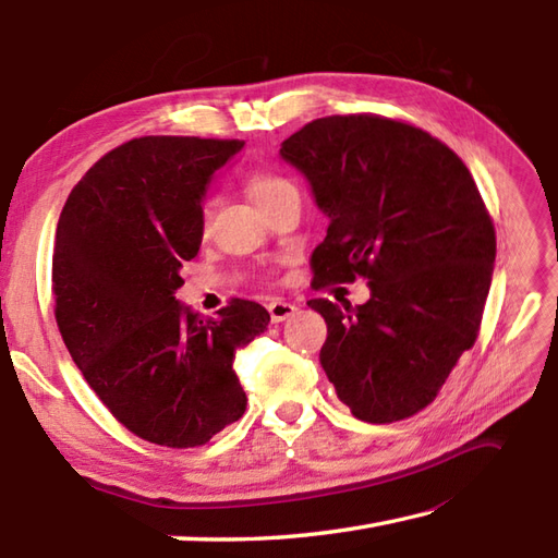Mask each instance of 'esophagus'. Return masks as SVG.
<instances>
[{"label": "esophagus", "instance_id": "1", "mask_svg": "<svg viewBox=\"0 0 558 558\" xmlns=\"http://www.w3.org/2000/svg\"><path fill=\"white\" fill-rule=\"evenodd\" d=\"M294 312H298V307H294L292 302H286V300H272V302L268 304V314H270V322H272V324L286 322L288 316H292Z\"/></svg>", "mask_w": 558, "mask_h": 558}]
</instances>
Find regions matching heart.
<instances>
[{
    "label": "heart",
    "mask_w": 558,
    "mask_h": 558,
    "mask_svg": "<svg viewBox=\"0 0 558 558\" xmlns=\"http://www.w3.org/2000/svg\"><path fill=\"white\" fill-rule=\"evenodd\" d=\"M246 191H248L251 198H254V203L264 213L268 210L272 203H278L280 198H286V195L298 193V189H294V183L288 177H282V173H278V171H268V169L251 171L248 177H246ZM213 207H215L213 198H207L203 203V207H201L203 225L210 222Z\"/></svg>",
    "instance_id": "b5f03b06"
}]
</instances>
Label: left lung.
<instances>
[{
  "mask_svg": "<svg viewBox=\"0 0 558 558\" xmlns=\"http://www.w3.org/2000/svg\"><path fill=\"white\" fill-rule=\"evenodd\" d=\"M329 217L312 251L316 290L367 278L369 300L316 298L322 367L355 418L423 411L474 345L496 260V229L454 151L403 120L316 118L280 147Z\"/></svg>",
  "mask_w": 558,
  "mask_h": 558,
  "instance_id": "left-lung-1",
  "label": "left lung"
}]
</instances>
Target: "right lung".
<instances>
[{"label":"right lung","instance_id":"1","mask_svg":"<svg viewBox=\"0 0 558 558\" xmlns=\"http://www.w3.org/2000/svg\"><path fill=\"white\" fill-rule=\"evenodd\" d=\"M242 140L147 135L74 185L52 251L54 322L84 379L137 438L198 447L244 416L239 348L270 314L232 300L203 319L173 298L198 256L203 195Z\"/></svg>","mask_w":558,"mask_h":558}]
</instances>
